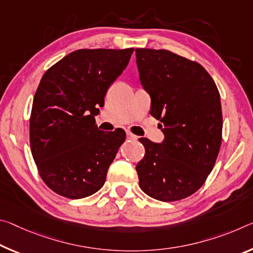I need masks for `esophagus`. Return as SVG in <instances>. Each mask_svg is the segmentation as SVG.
I'll return each instance as SVG.
<instances>
[{"label": "esophagus", "instance_id": "1", "mask_svg": "<svg viewBox=\"0 0 253 253\" xmlns=\"http://www.w3.org/2000/svg\"><path fill=\"white\" fill-rule=\"evenodd\" d=\"M126 137L128 141H135V139H137V136L134 135L133 133H130V131H126Z\"/></svg>", "mask_w": 253, "mask_h": 253}]
</instances>
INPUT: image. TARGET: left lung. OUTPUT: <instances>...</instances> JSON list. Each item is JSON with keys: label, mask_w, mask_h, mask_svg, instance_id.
Masks as SVG:
<instances>
[{"label": "left lung", "mask_w": 253, "mask_h": 253, "mask_svg": "<svg viewBox=\"0 0 253 253\" xmlns=\"http://www.w3.org/2000/svg\"><path fill=\"white\" fill-rule=\"evenodd\" d=\"M139 79L151 95V115L162 124V144L142 137L136 166L150 197L175 202L195 194L215 166L222 143L217 86L199 63L167 49L136 48Z\"/></svg>", "instance_id": "8db88e82"}]
</instances>
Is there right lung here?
I'll list each match as a JSON object with an SVG mask.
<instances>
[{"mask_svg": "<svg viewBox=\"0 0 253 253\" xmlns=\"http://www.w3.org/2000/svg\"><path fill=\"white\" fill-rule=\"evenodd\" d=\"M133 51L75 50L42 78L31 108L30 147L40 178L57 195L80 199L105 184L126 134L98 129L94 116Z\"/></svg>", "mask_w": 253, "mask_h": 253, "instance_id": "add662e5", "label": "right lung"}]
</instances>
